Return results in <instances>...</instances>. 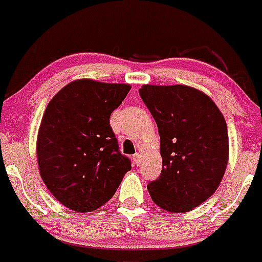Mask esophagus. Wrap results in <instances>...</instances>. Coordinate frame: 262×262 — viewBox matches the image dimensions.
Segmentation results:
<instances>
[{
  "label": "esophagus",
  "instance_id": "1",
  "mask_svg": "<svg viewBox=\"0 0 262 262\" xmlns=\"http://www.w3.org/2000/svg\"><path fill=\"white\" fill-rule=\"evenodd\" d=\"M133 162H134V165H137V166L141 163V155H139V153H136V155L133 156Z\"/></svg>",
  "mask_w": 262,
  "mask_h": 262
}]
</instances>
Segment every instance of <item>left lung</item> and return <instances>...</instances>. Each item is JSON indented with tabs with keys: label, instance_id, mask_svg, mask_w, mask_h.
Returning <instances> with one entry per match:
<instances>
[{
	"label": "left lung",
	"instance_id": "left-lung-1",
	"mask_svg": "<svg viewBox=\"0 0 262 262\" xmlns=\"http://www.w3.org/2000/svg\"><path fill=\"white\" fill-rule=\"evenodd\" d=\"M139 95L157 123L162 171L148 184L153 202L172 213L209 199L228 163L224 116L208 95L184 84H144Z\"/></svg>",
	"mask_w": 262,
	"mask_h": 262
}]
</instances>
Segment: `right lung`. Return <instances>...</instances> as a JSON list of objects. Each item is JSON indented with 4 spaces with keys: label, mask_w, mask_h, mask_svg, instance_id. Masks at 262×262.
I'll return each instance as SVG.
<instances>
[{
    "label": "right lung",
    "mask_w": 262,
    "mask_h": 262,
    "mask_svg": "<svg viewBox=\"0 0 262 262\" xmlns=\"http://www.w3.org/2000/svg\"><path fill=\"white\" fill-rule=\"evenodd\" d=\"M130 86L76 80L48 104L36 141L40 176L71 210L89 213L109 202L130 160L119 150L110 115Z\"/></svg>",
    "instance_id": "obj_1"
}]
</instances>
